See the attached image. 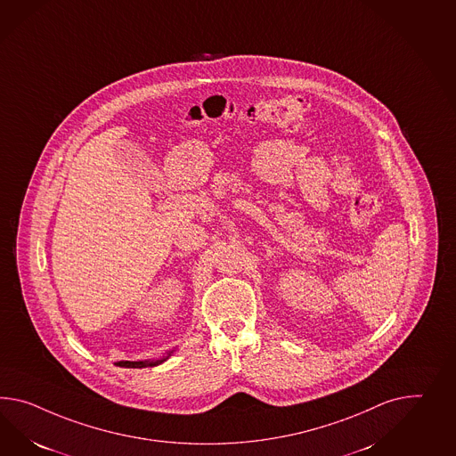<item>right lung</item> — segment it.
<instances>
[{"label": "right lung", "instance_id": "obj_1", "mask_svg": "<svg viewBox=\"0 0 456 456\" xmlns=\"http://www.w3.org/2000/svg\"><path fill=\"white\" fill-rule=\"evenodd\" d=\"M167 359H162V361H155V362H129V361H122V362H118V365L120 367H127V369H142V367H153V365H159V363L165 362Z\"/></svg>", "mask_w": 456, "mask_h": 456}]
</instances>
